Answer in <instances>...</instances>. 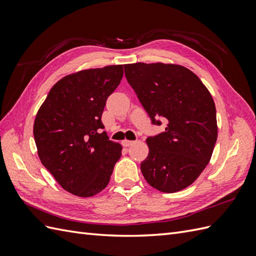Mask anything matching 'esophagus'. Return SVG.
<instances>
[{
	"instance_id": "1",
	"label": "esophagus",
	"mask_w": 256,
	"mask_h": 256,
	"mask_svg": "<svg viewBox=\"0 0 256 256\" xmlns=\"http://www.w3.org/2000/svg\"><path fill=\"white\" fill-rule=\"evenodd\" d=\"M134 142L133 140H122V145L125 146V148H128V146H131Z\"/></svg>"
}]
</instances>
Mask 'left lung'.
<instances>
[{
	"mask_svg": "<svg viewBox=\"0 0 256 256\" xmlns=\"http://www.w3.org/2000/svg\"><path fill=\"white\" fill-rule=\"evenodd\" d=\"M125 77L153 125L165 132L148 136V156L140 170L152 187L176 192L192 184L208 165L218 136L214 99L201 80L178 64H124Z\"/></svg>",
	"mask_w": 256,
	"mask_h": 256,
	"instance_id": "obj_1",
	"label": "left lung"
}]
</instances>
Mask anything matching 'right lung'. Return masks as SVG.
<instances>
[{
    "instance_id": "1",
    "label": "right lung",
    "mask_w": 256,
    "mask_h": 256,
    "mask_svg": "<svg viewBox=\"0 0 256 256\" xmlns=\"http://www.w3.org/2000/svg\"><path fill=\"white\" fill-rule=\"evenodd\" d=\"M123 66L82 70L50 89L34 123L38 156L60 186L79 197L104 189L121 144L108 138L101 121L108 96L118 88Z\"/></svg>"
}]
</instances>
